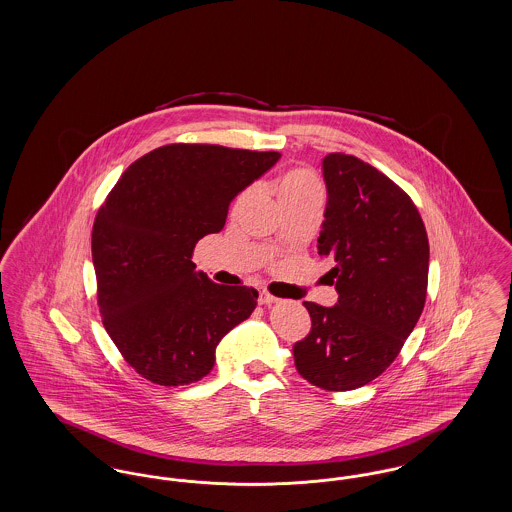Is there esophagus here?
I'll use <instances>...</instances> for the list:
<instances>
[{
  "mask_svg": "<svg viewBox=\"0 0 512 512\" xmlns=\"http://www.w3.org/2000/svg\"><path fill=\"white\" fill-rule=\"evenodd\" d=\"M278 299L274 297V295H270V293L267 292H261V295H259V303L261 305H272V303H276Z\"/></svg>",
  "mask_w": 512,
  "mask_h": 512,
  "instance_id": "1",
  "label": "esophagus"
}]
</instances>
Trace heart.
Instances as JSON below:
<instances>
[{
    "label": "heart",
    "instance_id": "1",
    "mask_svg": "<svg viewBox=\"0 0 512 512\" xmlns=\"http://www.w3.org/2000/svg\"><path fill=\"white\" fill-rule=\"evenodd\" d=\"M311 190H318L317 178L305 169L282 172L274 180V194L278 195V199L288 197V195L301 194V192H311Z\"/></svg>",
    "mask_w": 512,
    "mask_h": 512
}]
</instances>
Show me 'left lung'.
Returning <instances> with one entry per match:
<instances>
[{"mask_svg":"<svg viewBox=\"0 0 512 512\" xmlns=\"http://www.w3.org/2000/svg\"><path fill=\"white\" fill-rule=\"evenodd\" d=\"M326 211L318 255L338 303L303 301L311 332L293 345L297 372L328 391L361 388L395 361L422 315L430 245L413 203L386 174L365 161L328 153L322 159Z\"/></svg>","mask_w":512,"mask_h":512,"instance_id":"1","label":"left lung"}]
</instances>
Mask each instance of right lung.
Instances as JSON below:
<instances>
[{"label":"right lung","instance_id":"1","mask_svg":"<svg viewBox=\"0 0 512 512\" xmlns=\"http://www.w3.org/2000/svg\"><path fill=\"white\" fill-rule=\"evenodd\" d=\"M278 159V151L157 147L101 205L92 230L99 313L124 361L149 382L188 386L207 376L219 341L257 307V290L215 284L192 253Z\"/></svg>","mask_w":512,"mask_h":512}]
</instances>
